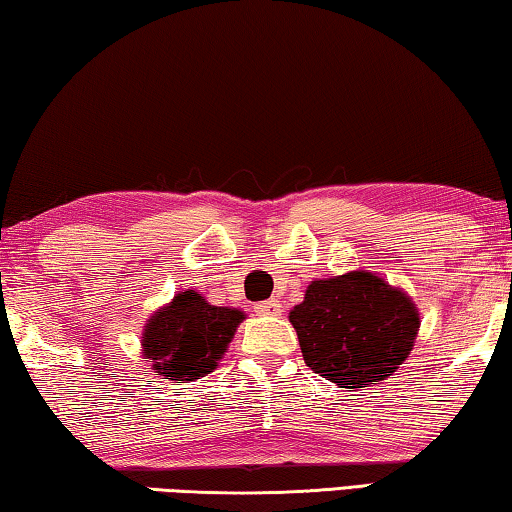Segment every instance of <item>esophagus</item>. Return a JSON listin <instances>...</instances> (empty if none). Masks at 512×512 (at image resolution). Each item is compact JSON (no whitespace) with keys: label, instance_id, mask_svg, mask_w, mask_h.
Wrapping results in <instances>:
<instances>
[{"label":"esophagus","instance_id":"34e87169","mask_svg":"<svg viewBox=\"0 0 512 512\" xmlns=\"http://www.w3.org/2000/svg\"><path fill=\"white\" fill-rule=\"evenodd\" d=\"M255 312H257V315H280L282 303L278 299H269V301L255 303Z\"/></svg>","mask_w":512,"mask_h":512}]
</instances>
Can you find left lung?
<instances>
[{"mask_svg":"<svg viewBox=\"0 0 512 512\" xmlns=\"http://www.w3.org/2000/svg\"><path fill=\"white\" fill-rule=\"evenodd\" d=\"M289 322L308 368L338 388H365L391 377L421 329L411 296L361 269L312 280Z\"/></svg>","mask_w":512,"mask_h":512,"instance_id":"8db88e82","label":"left lung"}]
</instances>
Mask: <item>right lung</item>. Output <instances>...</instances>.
I'll return each mask as SVG.
<instances>
[{"mask_svg": "<svg viewBox=\"0 0 512 512\" xmlns=\"http://www.w3.org/2000/svg\"><path fill=\"white\" fill-rule=\"evenodd\" d=\"M246 312L211 305L186 289L158 308L142 329V356L172 384H188L218 368Z\"/></svg>", "mask_w": 512, "mask_h": 512, "instance_id": "right-lung-1", "label": "right lung"}]
</instances>
